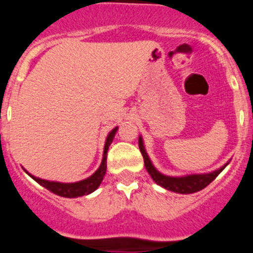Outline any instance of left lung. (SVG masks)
<instances>
[{
	"instance_id": "left-lung-1",
	"label": "left lung",
	"mask_w": 253,
	"mask_h": 253,
	"mask_svg": "<svg viewBox=\"0 0 253 253\" xmlns=\"http://www.w3.org/2000/svg\"><path fill=\"white\" fill-rule=\"evenodd\" d=\"M139 149L143 156V160H144V166H146L147 171L151 175V177L153 178L154 182L160 185V186L165 187V189L169 190V191H173V193L178 194H193L196 193V191H200L204 187H207L228 165V163H225L223 167H220V169H215L213 172H209V173H196V175H186L180 176V177H173V176L163 175V173H161L160 171L156 169L152 161L149 160L148 154H147L144 144H143L142 137H139Z\"/></svg>"
}]
</instances>
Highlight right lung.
I'll list each match as a JSON object with an SVG mask.
<instances>
[{
    "label": "right lung",
    "instance_id": "add662e5",
    "mask_svg": "<svg viewBox=\"0 0 253 253\" xmlns=\"http://www.w3.org/2000/svg\"><path fill=\"white\" fill-rule=\"evenodd\" d=\"M118 130V126L114 128L113 130L109 133L106 138V142H105L104 147V157H102L101 165L97 169V171L91 175L90 177L84 178L82 181H78V182H71V184H63V182H55V181H48L43 180V178L35 177V176L30 175L28 172V175L30 177L34 178L38 184H40L43 187L48 189L49 191H51L53 194H57L59 196H63V198H78V196L88 195V194L93 193L97 187L101 184L102 178H104L105 173H106V156H107V149L109 146L113 142L114 137H115V133Z\"/></svg>",
    "mask_w": 253,
    "mask_h": 253
}]
</instances>
